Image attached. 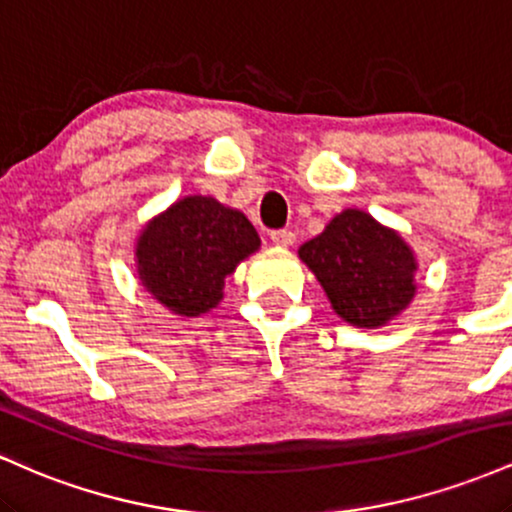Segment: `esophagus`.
<instances>
[{
  "label": "esophagus",
  "instance_id": "34e87169",
  "mask_svg": "<svg viewBox=\"0 0 512 512\" xmlns=\"http://www.w3.org/2000/svg\"><path fill=\"white\" fill-rule=\"evenodd\" d=\"M296 240V233L289 231V228H279V231H272V243L279 245V248H289Z\"/></svg>",
  "mask_w": 512,
  "mask_h": 512
}]
</instances>
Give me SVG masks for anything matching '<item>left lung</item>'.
I'll list each match as a JSON object with an SVG mask.
<instances>
[{"label": "left lung", "instance_id": "1", "mask_svg": "<svg viewBox=\"0 0 512 512\" xmlns=\"http://www.w3.org/2000/svg\"><path fill=\"white\" fill-rule=\"evenodd\" d=\"M330 298L356 327H380L414 298L416 262L409 245L366 211L346 209L298 250Z\"/></svg>", "mask_w": 512, "mask_h": 512}]
</instances>
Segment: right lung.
Masks as SVG:
<instances>
[{
    "instance_id": "obj_1",
    "label": "right lung",
    "mask_w": 512,
    "mask_h": 512,
    "mask_svg": "<svg viewBox=\"0 0 512 512\" xmlns=\"http://www.w3.org/2000/svg\"><path fill=\"white\" fill-rule=\"evenodd\" d=\"M257 248L260 236L240 211L185 197L139 236V279L168 310L195 317L221 301L223 281Z\"/></svg>"
}]
</instances>
